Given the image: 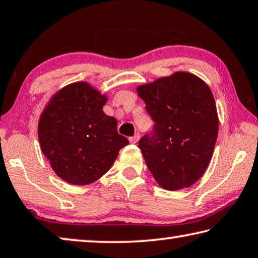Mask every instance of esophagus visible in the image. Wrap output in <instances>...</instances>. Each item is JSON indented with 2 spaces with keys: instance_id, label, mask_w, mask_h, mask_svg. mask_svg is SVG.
Wrapping results in <instances>:
<instances>
[{
  "instance_id": "34e87169",
  "label": "esophagus",
  "mask_w": 258,
  "mask_h": 258,
  "mask_svg": "<svg viewBox=\"0 0 258 258\" xmlns=\"http://www.w3.org/2000/svg\"><path fill=\"white\" fill-rule=\"evenodd\" d=\"M139 140H140V134H135L134 137L130 138V142L133 143V145H137V143L139 142Z\"/></svg>"
}]
</instances>
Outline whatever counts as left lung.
<instances>
[{
  "instance_id": "obj_1",
  "label": "left lung",
  "mask_w": 258,
  "mask_h": 258,
  "mask_svg": "<svg viewBox=\"0 0 258 258\" xmlns=\"http://www.w3.org/2000/svg\"><path fill=\"white\" fill-rule=\"evenodd\" d=\"M154 130L139 148L157 183L169 191L195 184L208 167L215 148V100L202 78L176 72L138 86Z\"/></svg>"
}]
</instances>
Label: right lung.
<instances>
[{
	"instance_id": "right-lung-1",
	"label": "right lung",
	"mask_w": 258,
	"mask_h": 258,
	"mask_svg": "<svg viewBox=\"0 0 258 258\" xmlns=\"http://www.w3.org/2000/svg\"><path fill=\"white\" fill-rule=\"evenodd\" d=\"M107 95L86 82L72 83L53 94L38 120L43 155L61 180L86 185L104 175L128 140L102 108Z\"/></svg>"
}]
</instances>
